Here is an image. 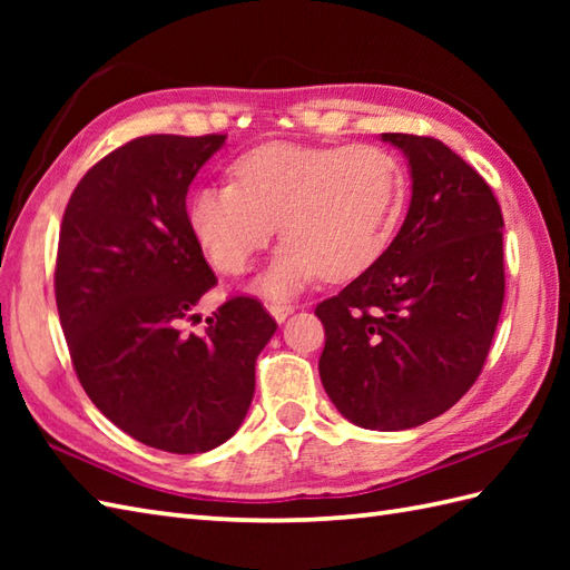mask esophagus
I'll list each match as a JSON object with an SVG mask.
<instances>
[{"instance_id":"34e87169","label":"esophagus","mask_w":570,"mask_h":570,"mask_svg":"<svg viewBox=\"0 0 570 570\" xmlns=\"http://www.w3.org/2000/svg\"><path fill=\"white\" fill-rule=\"evenodd\" d=\"M266 308H269L272 318L276 323H284L294 313V306L292 304H284V301H269V304H266Z\"/></svg>"}]
</instances>
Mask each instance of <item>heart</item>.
<instances>
[{
    "instance_id": "1",
    "label": "heart",
    "mask_w": 570,
    "mask_h": 570,
    "mask_svg": "<svg viewBox=\"0 0 570 570\" xmlns=\"http://www.w3.org/2000/svg\"><path fill=\"white\" fill-rule=\"evenodd\" d=\"M233 178L193 193L188 223L225 274L245 269L278 223L286 239L257 278L269 296L294 294L318 274H365L392 245L409 188L404 164L377 144L272 141L239 156Z\"/></svg>"
}]
</instances>
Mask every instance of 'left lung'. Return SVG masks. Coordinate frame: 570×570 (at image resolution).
Returning <instances> with one entry per match:
<instances>
[{"instance_id":"1","label":"left lung","mask_w":570,"mask_h":570,"mask_svg":"<svg viewBox=\"0 0 570 570\" xmlns=\"http://www.w3.org/2000/svg\"><path fill=\"white\" fill-rule=\"evenodd\" d=\"M382 139L409 159V213L382 257L316 306L318 372L355 426L404 431L480 377L504 301V220L485 178L443 141Z\"/></svg>"}]
</instances>
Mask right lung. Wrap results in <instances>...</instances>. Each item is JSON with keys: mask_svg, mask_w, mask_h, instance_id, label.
<instances>
[{"mask_svg": "<svg viewBox=\"0 0 570 570\" xmlns=\"http://www.w3.org/2000/svg\"><path fill=\"white\" fill-rule=\"evenodd\" d=\"M225 135H149L95 164L72 190L56 259V306L72 367L115 426L166 453H205L245 421L254 365L276 321L257 298L225 301L205 331L215 274L186 196Z\"/></svg>", "mask_w": 570, "mask_h": 570, "instance_id": "obj_1", "label": "right lung"}]
</instances>
